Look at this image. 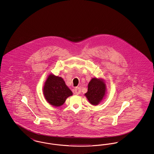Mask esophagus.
<instances>
[{"instance_id":"1","label":"esophagus","mask_w":154,"mask_h":154,"mask_svg":"<svg viewBox=\"0 0 154 154\" xmlns=\"http://www.w3.org/2000/svg\"><path fill=\"white\" fill-rule=\"evenodd\" d=\"M74 92L76 95H79L81 93V88L79 87H77V88L74 89Z\"/></svg>"}]
</instances>
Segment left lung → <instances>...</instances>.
Here are the masks:
<instances>
[{
  "instance_id": "1",
  "label": "left lung",
  "mask_w": 154,
  "mask_h": 154,
  "mask_svg": "<svg viewBox=\"0 0 154 154\" xmlns=\"http://www.w3.org/2000/svg\"><path fill=\"white\" fill-rule=\"evenodd\" d=\"M106 92V84L100 79L94 78L89 82L88 91L85 94L92 105H97L102 100Z\"/></svg>"
}]
</instances>
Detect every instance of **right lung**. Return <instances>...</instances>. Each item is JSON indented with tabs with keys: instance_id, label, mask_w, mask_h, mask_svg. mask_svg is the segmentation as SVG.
Returning a JSON list of instances; mask_svg holds the SVG:
<instances>
[{
	"instance_id": "add662e5",
	"label": "right lung",
	"mask_w": 154,
	"mask_h": 154,
	"mask_svg": "<svg viewBox=\"0 0 154 154\" xmlns=\"http://www.w3.org/2000/svg\"><path fill=\"white\" fill-rule=\"evenodd\" d=\"M43 94L46 100L55 107L62 106L69 96L73 95L64 80L53 74H50L45 81Z\"/></svg>"
}]
</instances>
